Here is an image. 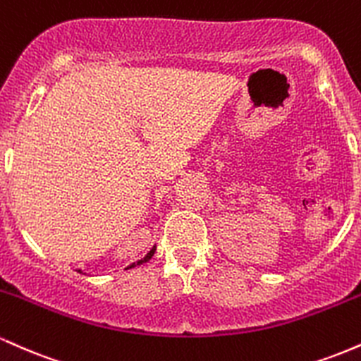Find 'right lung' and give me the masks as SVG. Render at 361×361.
I'll return each mask as SVG.
<instances>
[{
	"label": "right lung",
	"mask_w": 361,
	"mask_h": 361,
	"mask_svg": "<svg viewBox=\"0 0 361 361\" xmlns=\"http://www.w3.org/2000/svg\"><path fill=\"white\" fill-rule=\"evenodd\" d=\"M154 251H156V247H152V250H151V251H149V252H147V255H146V256H144V258H142V259H139V261H137V263H134V264H130V267H128V268H134V267H137V264H142V263H147V261H149V259H151V258H152V255H154Z\"/></svg>",
	"instance_id": "obj_1"
}]
</instances>
